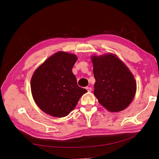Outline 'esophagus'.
Masks as SVG:
<instances>
[{"mask_svg":"<svg viewBox=\"0 0 159 159\" xmlns=\"http://www.w3.org/2000/svg\"><path fill=\"white\" fill-rule=\"evenodd\" d=\"M86 89H87L88 92H90V91H91V89H91V88H90V87H86Z\"/></svg>","mask_w":159,"mask_h":159,"instance_id":"34e87169","label":"esophagus"}]
</instances>
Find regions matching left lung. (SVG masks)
I'll list each match as a JSON object with an SVG mask.
<instances>
[{
  "mask_svg": "<svg viewBox=\"0 0 159 159\" xmlns=\"http://www.w3.org/2000/svg\"><path fill=\"white\" fill-rule=\"evenodd\" d=\"M95 79L94 95L99 103L111 112L127 107L135 96L134 77L119 58L113 54L91 57Z\"/></svg>",
  "mask_w": 159,
  "mask_h": 159,
  "instance_id": "8db88e82",
  "label": "left lung"
}]
</instances>
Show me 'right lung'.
<instances>
[{
  "instance_id": "1",
  "label": "right lung",
  "mask_w": 159,
  "mask_h": 159,
  "mask_svg": "<svg viewBox=\"0 0 159 159\" xmlns=\"http://www.w3.org/2000/svg\"><path fill=\"white\" fill-rule=\"evenodd\" d=\"M75 55L59 52L49 57L33 73L31 93L37 106L49 115L64 117L74 109L87 92L78 86L72 68Z\"/></svg>"
}]
</instances>
